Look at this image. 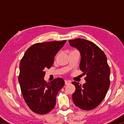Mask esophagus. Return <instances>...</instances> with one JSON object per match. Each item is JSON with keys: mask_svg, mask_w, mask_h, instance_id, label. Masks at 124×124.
<instances>
[{"mask_svg": "<svg viewBox=\"0 0 124 124\" xmlns=\"http://www.w3.org/2000/svg\"><path fill=\"white\" fill-rule=\"evenodd\" d=\"M64 81H65V85H66L70 84L71 83V81L70 80H66Z\"/></svg>", "mask_w": 124, "mask_h": 124, "instance_id": "obj_1", "label": "esophagus"}]
</instances>
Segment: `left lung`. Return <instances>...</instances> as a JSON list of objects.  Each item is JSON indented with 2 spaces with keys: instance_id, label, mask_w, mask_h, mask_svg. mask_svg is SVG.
Segmentation results:
<instances>
[{
  "instance_id": "8db88e82",
  "label": "left lung",
  "mask_w": 124,
  "mask_h": 124,
  "mask_svg": "<svg viewBox=\"0 0 124 124\" xmlns=\"http://www.w3.org/2000/svg\"><path fill=\"white\" fill-rule=\"evenodd\" d=\"M69 43L80 53V70L86 75L83 85L72 83L75 86L73 102L81 109L92 110L102 102L109 87L110 70L107 57L99 47L87 40L78 38Z\"/></svg>"
}]
</instances>
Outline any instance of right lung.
<instances>
[{"instance_id":"1","label":"right lung","mask_w":124,"mask_h":124,"mask_svg":"<svg viewBox=\"0 0 124 124\" xmlns=\"http://www.w3.org/2000/svg\"><path fill=\"white\" fill-rule=\"evenodd\" d=\"M66 40L36 43L27 50L20 64L18 81L25 102L33 112L45 114L53 109L56 97L64 85V80L44 79L45 70L53 64L54 56Z\"/></svg>"}]
</instances>
